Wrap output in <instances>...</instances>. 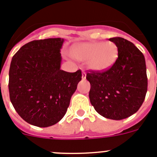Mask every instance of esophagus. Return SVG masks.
Returning a JSON list of instances; mask_svg holds the SVG:
<instances>
[{"label":"esophagus","instance_id":"obj_1","mask_svg":"<svg viewBox=\"0 0 157 157\" xmlns=\"http://www.w3.org/2000/svg\"><path fill=\"white\" fill-rule=\"evenodd\" d=\"M85 78H86V73L84 71L83 73H82V79H83V80H84Z\"/></svg>","mask_w":157,"mask_h":157}]
</instances>
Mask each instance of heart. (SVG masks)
Segmentation results:
<instances>
[{"label":"heart","instance_id":"1","mask_svg":"<svg viewBox=\"0 0 157 157\" xmlns=\"http://www.w3.org/2000/svg\"><path fill=\"white\" fill-rule=\"evenodd\" d=\"M74 59L87 61L91 70L96 72L108 70L118 57V48L112 41L85 42L74 45L71 50Z\"/></svg>","mask_w":157,"mask_h":157}]
</instances>
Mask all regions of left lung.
<instances>
[{"mask_svg": "<svg viewBox=\"0 0 157 157\" xmlns=\"http://www.w3.org/2000/svg\"><path fill=\"white\" fill-rule=\"evenodd\" d=\"M118 48L113 66L104 72L91 71L89 98L96 112L107 119L128 118L139 109L147 92L148 80L143 54L122 37L109 39Z\"/></svg>", "mask_w": 157, "mask_h": 157, "instance_id": "left-lung-1", "label": "left lung"}]
</instances>
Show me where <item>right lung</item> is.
Listing matches in <instances>:
<instances>
[{
	"mask_svg": "<svg viewBox=\"0 0 157 157\" xmlns=\"http://www.w3.org/2000/svg\"><path fill=\"white\" fill-rule=\"evenodd\" d=\"M63 42L61 38L33 40L12 57L10 100L22 119L34 126L47 128L61 121L81 80L80 70H60Z\"/></svg>",
	"mask_w": 157,
	"mask_h": 157,
	"instance_id": "obj_1",
	"label": "right lung"
}]
</instances>
